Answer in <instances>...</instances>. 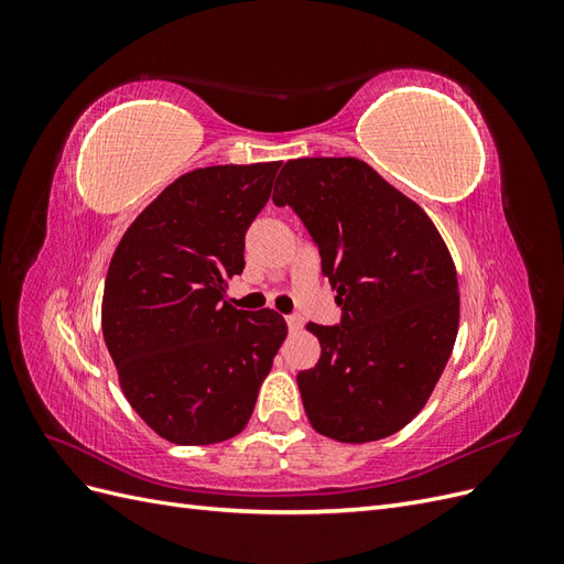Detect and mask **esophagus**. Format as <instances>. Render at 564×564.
Wrapping results in <instances>:
<instances>
[{
  "mask_svg": "<svg viewBox=\"0 0 564 564\" xmlns=\"http://www.w3.org/2000/svg\"><path fill=\"white\" fill-rule=\"evenodd\" d=\"M284 319H286L289 332H299V329H301V324H303V317H301V315H286Z\"/></svg>",
  "mask_w": 564,
  "mask_h": 564,
  "instance_id": "34e87169",
  "label": "esophagus"
}]
</instances>
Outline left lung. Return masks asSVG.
Segmentation results:
<instances>
[{
    "instance_id": "8db88e82",
    "label": "left lung",
    "mask_w": 564,
    "mask_h": 564,
    "mask_svg": "<svg viewBox=\"0 0 564 564\" xmlns=\"http://www.w3.org/2000/svg\"><path fill=\"white\" fill-rule=\"evenodd\" d=\"M272 202L292 207L319 249L340 322H311L319 362L299 371L313 429L383 440L431 398L458 332L452 256L416 202L355 158L289 160Z\"/></svg>"
}]
</instances>
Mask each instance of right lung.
<instances>
[{
	"instance_id": "obj_1",
	"label": "right lung",
	"mask_w": 564,
	"mask_h": 564,
	"mask_svg": "<svg viewBox=\"0 0 564 564\" xmlns=\"http://www.w3.org/2000/svg\"><path fill=\"white\" fill-rule=\"evenodd\" d=\"M280 162L195 169L141 212L106 278L104 338L129 404L176 445L240 433L286 336L275 311H237L226 282Z\"/></svg>"
}]
</instances>
